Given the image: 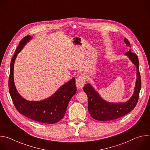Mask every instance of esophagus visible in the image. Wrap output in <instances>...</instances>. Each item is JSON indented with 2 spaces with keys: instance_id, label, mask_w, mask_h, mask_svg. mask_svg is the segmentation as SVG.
<instances>
[{
  "instance_id": "1",
  "label": "esophagus",
  "mask_w": 150,
  "mask_h": 150,
  "mask_svg": "<svg viewBox=\"0 0 150 150\" xmlns=\"http://www.w3.org/2000/svg\"><path fill=\"white\" fill-rule=\"evenodd\" d=\"M85 76L83 75H81L76 80V86L78 88H82L85 84Z\"/></svg>"
}]
</instances>
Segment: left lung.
I'll use <instances>...</instances> for the list:
<instances>
[{
    "label": "left lung",
    "instance_id": "1",
    "mask_svg": "<svg viewBox=\"0 0 150 150\" xmlns=\"http://www.w3.org/2000/svg\"><path fill=\"white\" fill-rule=\"evenodd\" d=\"M124 42L127 46L131 47L126 38ZM129 57L137 68V80L134 92L132 97L126 102L110 103L104 100L90 83H86L83 88L88 97V109L91 117L99 121L111 120L121 117L132 111L136 106L141 87V80L139 69V60L137 55L129 51L125 53Z\"/></svg>",
    "mask_w": 150,
    "mask_h": 150
}]
</instances>
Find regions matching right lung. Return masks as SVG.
<instances>
[{
  "mask_svg": "<svg viewBox=\"0 0 150 150\" xmlns=\"http://www.w3.org/2000/svg\"><path fill=\"white\" fill-rule=\"evenodd\" d=\"M33 38L25 36L19 42L11 62L9 78V90L12 101L17 110L33 120L47 124H53L60 121L65 115L71 98L76 93L75 79L66 82L50 97L40 101H28L24 98L16 90L13 78V67L17 54L27 42Z\"/></svg>",
  "mask_w": 150,
  "mask_h": 150,
  "instance_id": "right-lung-1",
  "label": "right lung"
}]
</instances>
